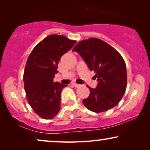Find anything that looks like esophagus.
<instances>
[{
    "label": "esophagus",
    "mask_w": 150,
    "mask_h": 150,
    "mask_svg": "<svg viewBox=\"0 0 150 150\" xmlns=\"http://www.w3.org/2000/svg\"><path fill=\"white\" fill-rule=\"evenodd\" d=\"M73 85L74 86V87H76V88H78V87H81V85H79V84H77V83H73Z\"/></svg>",
    "instance_id": "1"
}]
</instances>
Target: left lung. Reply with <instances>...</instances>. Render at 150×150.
I'll return each mask as SVG.
<instances>
[{"instance_id": "8db88e82", "label": "left lung", "mask_w": 150, "mask_h": 150, "mask_svg": "<svg viewBox=\"0 0 150 150\" xmlns=\"http://www.w3.org/2000/svg\"><path fill=\"white\" fill-rule=\"evenodd\" d=\"M72 51L79 53L89 69L94 71L98 83L89 87L90 95L83 100L91 111L101 112L113 108L124 96L127 86L126 66L115 49L98 38L83 40Z\"/></svg>"}]
</instances>
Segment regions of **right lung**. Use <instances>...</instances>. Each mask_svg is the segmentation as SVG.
I'll list each match as a JSON object with an SVG mask.
<instances>
[{
  "label": "right lung",
  "mask_w": 150,
  "mask_h": 150,
  "mask_svg": "<svg viewBox=\"0 0 150 150\" xmlns=\"http://www.w3.org/2000/svg\"><path fill=\"white\" fill-rule=\"evenodd\" d=\"M76 44L66 37L50 35L33 48L28 56L24 73L26 98L40 117L50 120L61 108V93L67 85L53 82L58 73L60 58Z\"/></svg>",
  "instance_id": "add662e5"
}]
</instances>
